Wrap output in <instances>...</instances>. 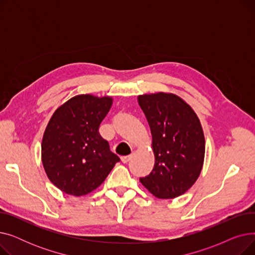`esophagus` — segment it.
I'll use <instances>...</instances> for the list:
<instances>
[{
  "label": "esophagus",
  "instance_id": "34e87169",
  "mask_svg": "<svg viewBox=\"0 0 255 255\" xmlns=\"http://www.w3.org/2000/svg\"><path fill=\"white\" fill-rule=\"evenodd\" d=\"M132 158V155H128V156H123L121 157V160H122L123 163H127L130 161V159Z\"/></svg>",
  "mask_w": 255,
  "mask_h": 255
}]
</instances>
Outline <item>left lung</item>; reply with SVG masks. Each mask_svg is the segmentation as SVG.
I'll list each match as a JSON object with an SVG mask.
<instances>
[{"label": "left lung", "instance_id": "1", "mask_svg": "<svg viewBox=\"0 0 255 255\" xmlns=\"http://www.w3.org/2000/svg\"><path fill=\"white\" fill-rule=\"evenodd\" d=\"M152 134L155 164L140 183L154 196L176 198L194 185L202 172L206 140L192 107L172 93L137 96Z\"/></svg>", "mask_w": 255, "mask_h": 255}]
</instances>
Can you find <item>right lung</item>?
<instances>
[{"label":"right lung","instance_id":"1","mask_svg":"<svg viewBox=\"0 0 255 255\" xmlns=\"http://www.w3.org/2000/svg\"><path fill=\"white\" fill-rule=\"evenodd\" d=\"M113 97L80 94L52 114L41 142V161L49 181L62 192L83 196L104 182L120 158L98 132Z\"/></svg>","mask_w":255,"mask_h":255}]
</instances>
